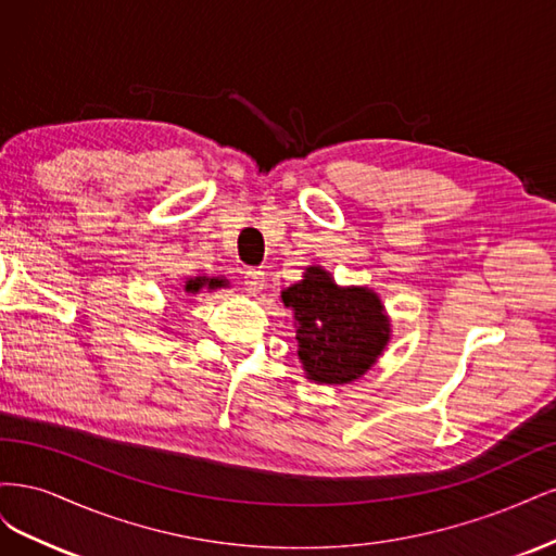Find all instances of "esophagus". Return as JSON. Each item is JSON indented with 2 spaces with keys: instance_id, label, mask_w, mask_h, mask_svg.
Masks as SVG:
<instances>
[{
  "instance_id": "1",
  "label": "esophagus",
  "mask_w": 556,
  "mask_h": 556,
  "mask_svg": "<svg viewBox=\"0 0 556 556\" xmlns=\"http://www.w3.org/2000/svg\"><path fill=\"white\" fill-rule=\"evenodd\" d=\"M243 288L252 296L260 294L264 290V271H260V268H248L243 276Z\"/></svg>"
}]
</instances>
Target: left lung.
Wrapping results in <instances>:
<instances>
[{
	"label": "left lung",
	"mask_w": 556,
	"mask_h": 556,
	"mask_svg": "<svg viewBox=\"0 0 556 556\" xmlns=\"http://www.w3.org/2000/svg\"><path fill=\"white\" fill-rule=\"evenodd\" d=\"M299 323V359L315 382L345 384L362 378L390 341L380 299L366 288H336L331 276L311 266L304 280L282 292Z\"/></svg>",
	"instance_id": "obj_1"
}]
</instances>
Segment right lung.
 Returning <instances> with one entry per match:
<instances>
[{
    "instance_id": "obj_1",
    "label": "right lung",
    "mask_w": 556,
    "mask_h": 556,
    "mask_svg": "<svg viewBox=\"0 0 556 556\" xmlns=\"http://www.w3.org/2000/svg\"><path fill=\"white\" fill-rule=\"evenodd\" d=\"M227 285V280H223V278H206V276H199V278H192V280H188L185 282V292H192V294H197L199 290H215V288H225Z\"/></svg>"
}]
</instances>
